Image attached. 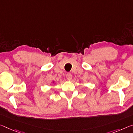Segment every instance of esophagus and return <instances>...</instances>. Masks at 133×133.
Returning a JSON list of instances; mask_svg holds the SVG:
<instances>
[{
    "label": "esophagus",
    "mask_w": 133,
    "mask_h": 133,
    "mask_svg": "<svg viewBox=\"0 0 133 133\" xmlns=\"http://www.w3.org/2000/svg\"><path fill=\"white\" fill-rule=\"evenodd\" d=\"M66 77L69 81H70V80H71V78H72V75L70 73H67L66 74Z\"/></svg>",
    "instance_id": "34e87169"
}]
</instances>
